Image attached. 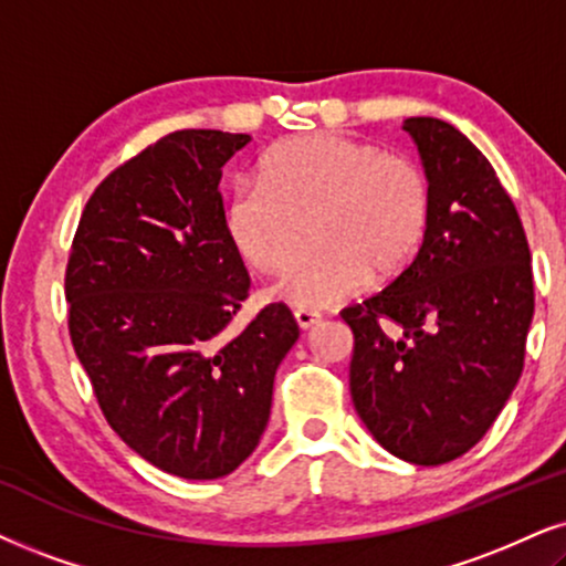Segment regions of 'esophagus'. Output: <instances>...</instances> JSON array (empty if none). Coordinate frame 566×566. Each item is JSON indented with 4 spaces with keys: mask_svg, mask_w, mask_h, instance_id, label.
<instances>
[{
    "mask_svg": "<svg viewBox=\"0 0 566 566\" xmlns=\"http://www.w3.org/2000/svg\"><path fill=\"white\" fill-rule=\"evenodd\" d=\"M294 317H296V325L302 327V331H310V327H315L319 323V312H315V310H296Z\"/></svg>",
    "mask_w": 566,
    "mask_h": 566,
    "instance_id": "1",
    "label": "esophagus"
}]
</instances>
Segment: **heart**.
I'll list each match as a JSON object with an SVG mask.
<instances>
[{
    "label": "heart",
    "mask_w": 566,
    "mask_h": 566,
    "mask_svg": "<svg viewBox=\"0 0 566 566\" xmlns=\"http://www.w3.org/2000/svg\"><path fill=\"white\" fill-rule=\"evenodd\" d=\"M260 184L226 201V233L260 272L281 270L312 220L315 247L275 285L283 302L319 310L407 270L430 220V188L409 157L344 134H310L272 146Z\"/></svg>",
    "instance_id": "1"
}]
</instances>
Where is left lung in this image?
<instances>
[{"label":"left lung","instance_id":"8db88e82","mask_svg":"<svg viewBox=\"0 0 566 566\" xmlns=\"http://www.w3.org/2000/svg\"><path fill=\"white\" fill-rule=\"evenodd\" d=\"M430 220L407 270L340 312L348 388L375 441L411 464L462 457L517 386L535 291L525 228L483 151L438 117H409ZM382 324L400 327L394 339Z\"/></svg>","mask_w":566,"mask_h":566}]
</instances>
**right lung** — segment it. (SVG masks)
<instances>
[{
    "label": "right lung",
    "mask_w": 566,
    "mask_h": 566,
    "mask_svg": "<svg viewBox=\"0 0 566 566\" xmlns=\"http://www.w3.org/2000/svg\"><path fill=\"white\" fill-rule=\"evenodd\" d=\"M247 134L176 130L115 167L83 209L65 270L67 331L109 428L186 480L239 467L298 338L285 304L241 333L249 272L226 233L222 165Z\"/></svg>",
    "instance_id": "right-lung-1"
}]
</instances>
